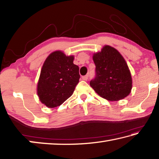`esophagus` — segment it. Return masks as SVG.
<instances>
[{
    "mask_svg": "<svg viewBox=\"0 0 159 159\" xmlns=\"http://www.w3.org/2000/svg\"><path fill=\"white\" fill-rule=\"evenodd\" d=\"M88 75H85V76H82V79L84 80H88Z\"/></svg>",
    "mask_w": 159,
    "mask_h": 159,
    "instance_id": "obj_1",
    "label": "esophagus"
}]
</instances>
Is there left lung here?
I'll use <instances>...</instances> for the list:
<instances>
[{
    "instance_id": "8db88e82",
    "label": "left lung",
    "mask_w": 159,
    "mask_h": 159,
    "mask_svg": "<svg viewBox=\"0 0 159 159\" xmlns=\"http://www.w3.org/2000/svg\"><path fill=\"white\" fill-rule=\"evenodd\" d=\"M96 76L90 85L98 95L109 101H118L130 93L133 80L125 59L110 45L93 54Z\"/></svg>"
}]
</instances>
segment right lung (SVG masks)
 <instances>
[{"instance_id": "1", "label": "right lung", "mask_w": 159, "mask_h": 159, "mask_svg": "<svg viewBox=\"0 0 159 159\" xmlns=\"http://www.w3.org/2000/svg\"><path fill=\"white\" fill-rule=\"evenodd\" d=\"M74 56L57 50L48 56L43 64L37 85V94L48 108L60 106L73 94L79 82V68Z\"/></svg>"}]
</instances>
